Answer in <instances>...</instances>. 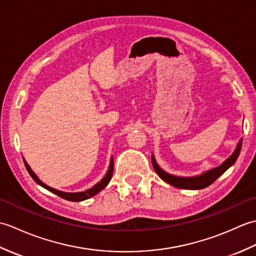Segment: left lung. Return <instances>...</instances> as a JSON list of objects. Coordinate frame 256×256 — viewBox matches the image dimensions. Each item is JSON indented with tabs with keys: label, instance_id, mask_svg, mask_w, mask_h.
Returning <instances> with one entry per match:
<instances>
[{
	"label": "left lung",
	"instance_id": "1",
	"mask_svg": "<svg viewBox=\"0 0 256 256\" xmlns=\"http://www.w3.org/2000/svg\"><path fill=\"white\" fill-rule=\"evenodd\" d=\"M241 148H242V138L238 140L236 148L234 152L232 153V155L229 157V158L222 162L220 166L201 174L199 176H194V177H178L164 172L158 165H157L154 155H152V162H153V167L155 172H157V175H158L164 182L172 184V186L182 188V189H204L206 187L210 186V184L214 182L216 178H219L222 174H224L226 170H229V168L234 164L238 155H240Z\"/></svg>",
	"mask_w": 256,
	"mask_h": 256
}]
</instances>
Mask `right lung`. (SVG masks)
Returning <instances> with one entry per match:
<instances>
[{
  "label": "right lung",
  "instance_id": "right-lung-1",
  "mask_svg": "<svg viewBox=\"0 0 256 256\" xmlns=\"http://www.w3.org/2000/svg\"><path fill=\"white\" fill-rule=\"evenodd\" d=\"M24 164H25V167H26L27 172H30V175L32 176V178L34 179V180H35L38 184H40L42 187L46 188L47 190H50V192H54L55 194L59 196V197H62V198L66 199V200H69V201H82V200H86V199H89V198H91V197H94V196H96L98 192H100L101 190H102L103 188H106V184H108V182H110L111 178H112V174H113V168H114L113 158H111L110 166H108V172L106 174V176L103 177V178L101 179V180H100L99 182H98L96 184H94V187L88 189V190H86V192H60V190L54 189V188H52V187H50V186H47L46 184H44L42 180H40V178H38V177L35 175V172L30 170V165L27 164L25 160H24Z\"/></svg>",
  "mask_w": 256,
  "mask_h": 256
}]
</instances>
